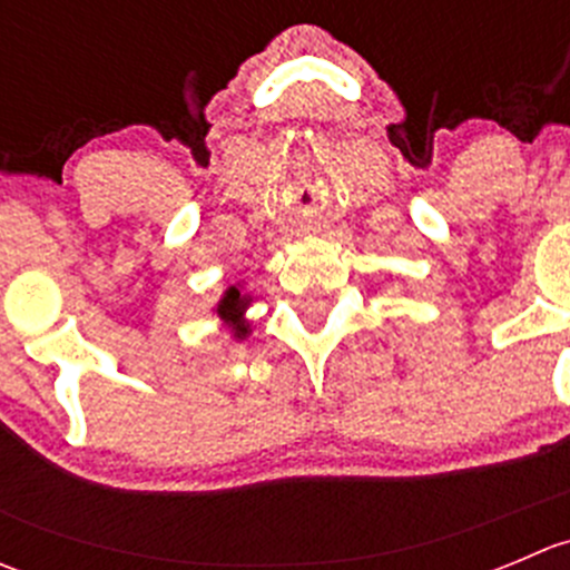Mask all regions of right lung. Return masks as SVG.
<instances>
[{
	"instance_id": "1",
	"label": "right lung",
	"mask_w": 570,
	"mask_h": 570,
	"mask_svg": "<svg viewBox=\"0 0 570 570\" xmlns=\"http://www.w3.org/2000/svg\"><path fill=\"white\" fill-rule=\"evenodd\" d=\"M250 303H253V297L243 289V284H234L223 292L220 301H217V306L212 308V314H217L220 327L234 338V342H243V338H248L253 333L250 320L245 317Z\"/></svg>"
}]
</instances>
